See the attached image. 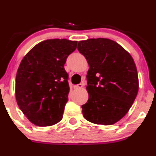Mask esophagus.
I'll return each mask as SVG.
<instances>
[{
	"mask_svg": "<svg viewBox=\"0 0 156 156\" xmlns=\"http://www.w3.org/2000/svg\"><path fill=\"white\" fill-rule=\"evenodd\" d=\"M83 87H84V84H77V85H75V87H74L75 89H82Z\"/></svg>",
	"mask_w": 156,
	"mask_h": 156,
	"instance_id": "1",
	"label": "esophagus"
}]
</instances>
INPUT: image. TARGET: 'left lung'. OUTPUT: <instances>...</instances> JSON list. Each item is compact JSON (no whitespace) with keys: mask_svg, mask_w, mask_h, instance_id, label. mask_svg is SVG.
Wrapping results in <instances>:
<instances>
[{"mask_svg":"<svg viewBox=\"0 0 156 156\" xmlns=\"http://www.w3.org/2000/svg\"><path fill=\"white\" fill-rule=\"evenodd\" d=\"M78 50L89 65L88 100L81 106L84 119L111 125L128 112L139 90L137 70L130 53L108 38L80 41Z\"/></svg>","mask_w":156,"mask_h":156,"instance_id":"8db88e82","label":"left lung"}]
</instances>
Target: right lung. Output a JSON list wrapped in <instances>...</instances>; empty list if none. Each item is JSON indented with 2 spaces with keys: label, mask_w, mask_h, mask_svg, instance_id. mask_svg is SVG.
<instances>
[{
  "label": "right lung",
  "mask_w": 156,
  "mask_h": 156,
  "mask_svg": "<svg viewBox=\"0 0 156 156\" xmlns=\"http://www.w3.org/2000/svg\"><path fill=\"white\" fill-rule=\"evenodd\" d=\"M77 44L67 39L45 40L31 48L20 62L16 100L34 125L52 126L62 120L70 90L64 65Z\"/></svg>",
  "instance_id": "obj_1"
}]
</instances>
